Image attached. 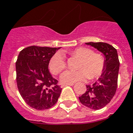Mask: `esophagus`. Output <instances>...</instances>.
Masks as SVG:
<instances>
[{"instance_id":"obj_1","label":"esophagus","mask_w":133,"mask_h":133,"mask_svg":"<svg viewBox=\"0 0 133 133\" xmlns=\"http://www.w3.org/2000/svg\"><path fill=\"white\" fill-rule=\"evenodd\" d=\"M75 85V83H63V84H62L61 85V86L62 87H63V86H67V85H70V86H73V85Z\"/></svg>"}]
</instances>
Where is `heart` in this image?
<instances>
[{
  "mask_svg": "<svg viewBox=\"0 0 133 133\" xmlns=\"http://www.w3.org/2000/svg\"><path fill=\"white\" fill-rule=\"evenodd\" d=\"M71 54L81 58L77 71L66 70L61 75V81L65 83L83 81L89 77L93 79L101 75L105 66V59L99 53H95L90 48H78L73 50ZM66 67L64 54L56 52L49 61V69L54 75H58Z\"/></svg>",
  "mask_w": 133,
  "mask_h": 133,
  "instance_id": "obj_1",
  "label": "heart"
}]
</instances>
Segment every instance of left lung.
<instances>
[{"instance_id":"1","label":"left lung","mask_w":133,"mask_h":133,"mask_svg":"<svg viewBox=\"0 0 133 133\" xmlns=\"http://www.w3.org/2000/svg\"><path fill=\"white\" fill-rule=\"evenodd\" d=\"M85 44L94 47L103 54L105 66L98 81L92 85H86L87 90L79 99L86 107L99 110L105 107L115 95L119 61L117 51L111 45L102 42H89Z\"/></svg>"}]
</instances>
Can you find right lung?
<instances>
[{
  "instance_id": "obj_1",
  "label": "right lung",
  "mask_w": 133,
  "mask_h": 133,
  "mask_svg": "<svg viewBox=\"0 0 133 133\" xmlns=\"http://www.w3.org/2000/svg\"><path fill=\"white\" fill-rule=\"evenodd\" d=\"M60 48L30 46L18 54L16 62L18 89L26 103L34 109L50 108L60 96L62 89L48 69L50 58Z\"/></svg>"
}]
</instances>
